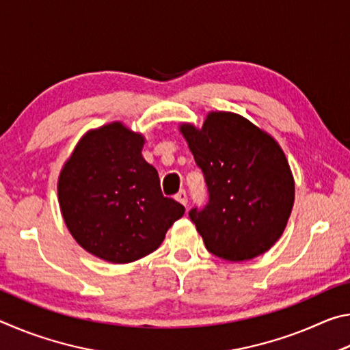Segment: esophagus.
<instances>
[{"label": "esophagus", "instance_id": "esophagus-1", "mask_svg": "<svg viewBox=\"0 0 350 350\" xmlns=\"http://www.w3.org/2000/svg\"><path fill=\"white\" fill-rule=\"evenodd\" d=\"M176 200H177V202H180L182 205H185V206H187L188 198H187V191H185V189H180V191L176 194Z\"/></svg>", "mask_w": 350, "mask_h": 350}]
</instances>
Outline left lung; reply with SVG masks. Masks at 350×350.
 Segmentation results:
<instances>
[{
    "instance_id": "obj_1",
    "label": "left lung",
    "mask_w": 350,
    "mask_h": 350,
    "mask_svg": "<svg viewBox=\"0 0 350 350\" xmlns=\"http://www.w3.org/2000/svg\"><path fill=\"white\" fill-rule=\"evenodd\" d=\"M180 131L208 191V202L188 213L206 250L232 262L267 252L286 228L295 199L280 145L232 112H210L202 129L185 123Z\"/></svg>"
}]
</instances>
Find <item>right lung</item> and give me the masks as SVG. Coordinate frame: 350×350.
I'll return each instance as SVG.
<instances>
[{"instance_id":"add662e5","label":"right lung","mask_w":350,"mask_h":350,"mask_svg":"<svg viewBox=\"0 0 350 350\" xmlns=\"http://www.w3.org/2000/svg\"><path fill=\"white\" fill-rule=\"evenodd\" d=\"M144 137L122 123L90 131L58 179V200L70 234L114 264L152 253L185 206L161 189L157 170L142 157Z\"/></svg>"}]
</instances>
